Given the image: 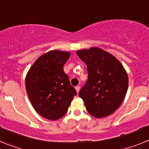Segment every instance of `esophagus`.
<instances>
[{
  "label": "esophagus",
  "mask_w": 149,
  "mask_h": 149,
  "mask_svg": "<svg viewBox=\"0 0 149 149\" xmlns=\"http://www.w3.org/2000/svg\"><path fill=\"white\" fill-rule=\"evenodd\" d=\"M75 89H76V91H77V93H78L79 91H80V89H81V87H80V86H77L75 87Z\"/></svg>",
  "instance_id": "esophagus-1"
}]
</instances>
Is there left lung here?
<instances>
[{"instance_id": "left-lung-1", "label": "left lung", "mask_w": 149, "mask_h": 149, "mask_svg": "<svg viewBox=\"0 0 149 149\" xmlns=\"http://www.w3.org/2000/svg\"><path fill=\"white\" fill-rule=\"evenodd\" d=\"M76 53L87 66L88 80L79 92L86 110L95 118L111 115L120 107L127 93V72L113 55L98 47Z\"/></svg>"}]
</instances>
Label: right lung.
<instances>
[{"mask_svg":"<svg viewBox=\"0 0 149 149\" xmlns=\"http://www.w3.org/2000/svg\"><path fill=\"white\" fill-rule=\"evenodd\" d=\"M69 56L68 51H48L34 62L26 75L25 87L30 102L38 114L48 120L64 116L77 95L63 71Z\"/></svg>","mask_w":149,"mask_h":149,"instance_id":"add662e5","label":"right lung"}]
</instances>
